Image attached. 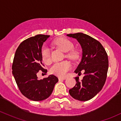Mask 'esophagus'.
Segmentation results:
<instances>
[{"label":"esophagus","instance_id":"obj_1","mask_svg":"<svg viewBox=\"0 0 121 121\" xmlns=\"http://www.w3.org/2000/svg\"><path fill=\"white\" fill-rule=\"evenodd\" d=\"M65 79H66L65 78H58V80H59V81L65 80Z\"/></svg>","mask_w":121,"mask_h":121}]
</instances>
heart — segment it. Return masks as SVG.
I'll return each instance as SVG.
<instances>
[{
    "instance_id": "obj_1",
    "label": "heart",
    "mask_w": 121,
    "mask_h": 121,
    "mask_svg": "<svg viewBox=\"0 0 121 121\" xmlns=\"http://www.w3.org/2000/svg\"><path fill=\"white\" fill-rule=\"evenodd\" d=\"M54 44L61 49L63 52H65V56L66 58L75 60L78 57V52L74 49L73 43L68 39L63 37L58 38L54 41ZM41 56L42 60L45 63H50L51 62V57L49 49L46 46H43L41 49ZM71 68V65L67 61L55 63L50 69L52 73L60 77L65 76L67 72Z\"/></svg>"
}]
</instances>
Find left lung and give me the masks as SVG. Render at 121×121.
<instances>
[{"mask_svg":"<svg viewBox=\"0 0 121 121\" xmlns=\"http://www.w3.org/2000/svg\"><path fill=\"white\" fill-rule=\"evenodd\" d=\"M67 35L76 39L82 46V61L75 72L79 75L84 70L85 75L81 82L79 77H76L75 86L69 92L76 100L87 101L100 92L105 83L108 68V56L101 43L90 35L82 33Z\"/></svg>","mask_w":121,"mask_h":121,"instance_id":"obj_1","label":"left lung"}]
</instances>
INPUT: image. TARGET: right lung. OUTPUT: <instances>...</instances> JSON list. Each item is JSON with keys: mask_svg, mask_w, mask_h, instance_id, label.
Segmentation results:
<instances>
[{"mask_svg": "<svg viewBox=\"0 0 121 121\" xmlns=\"http://www.w3.org/2000/svg\"><path fill=\"white\" fill-rule=\"evenodd\" d=\"M49 36L38 34L24 40L17 48L13 60L12 69L17 86L25 97L34 101L47 99L58 81L53 75L41 80L37 76L40 70L47 72L43 68L41 49Z\"/></svg>", "mask_w": 121, "mask_h": 121, "instance_id": "add662e5", "label": "right lung"}]
</instances>
